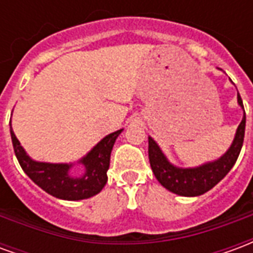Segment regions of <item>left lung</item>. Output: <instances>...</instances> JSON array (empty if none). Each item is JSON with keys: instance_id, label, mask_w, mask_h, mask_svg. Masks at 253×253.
Segmentation results:
<instances>
[{"instance_id": "1", "label": "left lung", "mask_w": 253, "mask_h": 253, "mask_svg": "<svg viewBox=\"0 0 253 253\" xmlns=\"http://www.w3.org/2000/svg\"><path fill=\"white\" fill-rule=\"evenodd\" d=\"M237 103L244 111L243 100L239 93H237ZM244 132L245 111L230 148L219 159L194 168H180L169 163V160L165 157L157 142L152 137H149V161L152 170L156 179L160 181V184L173 194L180 196L202 195L218 184L228 175L229 170L233 168L243 148Z\"/></svg>"}]
</instances>
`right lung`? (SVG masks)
<instances>
[{
	"instance_id": "right-lung-1",
	"label": "right lung",
	"mask_w": 253,
	"mask_h": 253,
	"mask_svg": "<svg viewBox=\"0 0 253 253\" xmlns=\"http://www.w3.org/2000/svg\"><path fill=\"white\" fill-rule=\"evenodd\" d=\"M122 131L123 128L108 134L77 163L52 164L31 159L24 148L20 145V141L14 135L10 125V137L14 154L23 170L42 190L63 201L88 199L90 196L97 195L104 188L108 180L107 170L110 168L111 152L116 138L119 137ZM76 164L83 165L84 170L80 175L71 172V168Z\"/></svg>"
}]
</instances>
